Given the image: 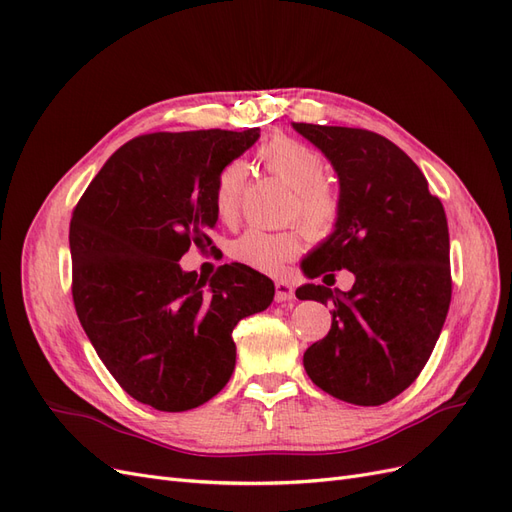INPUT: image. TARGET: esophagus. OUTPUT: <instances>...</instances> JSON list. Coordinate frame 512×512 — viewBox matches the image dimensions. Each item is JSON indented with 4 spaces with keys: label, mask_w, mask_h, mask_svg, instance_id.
I'll use <instances>...</instances> for the list:
<instances>
[{
    "label": "esophagus",
    "mask_w": 512,
    "mask_h": 512,
    "mask_svg": "<svg viewBox=\"0 0 512 512\" xmlns=\"http://www.w3.org/2000/svg\"><path fill=\"white\" fill-rule=\"evenodd\" d=\"M294 297V288L292 284L284 282V280H277L275 282V301L277 303H284V301H290Z\"/></svg>",
    "instance_id": "1"
}]
</instances>
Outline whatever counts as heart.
Masks as SVG:
<instances>
[{
    "label": "heart",
    "mask_w": 512,
    "mask_h": 512,
    "mask_svg": "<svg viewBox=\"0 0 512 512\" xmlns=\"http://www.w3.org/2000/svg\"><path fill=\"white\" fill-rule=\"evenodd\" d=\"M258 160L262 168L284 181L294 192L290 213L305 226L309 235L322 239L335 228L339 218V194L333 183L324 179V160L316 149L277 134L258 147ZM245 168L239 162H228L215 179L213 205L222 220L237 215L243 192ZM303 235L299 230L267 232L252 228L232 243L230 254L247 267L260 271H280L284 262L301 252Z\"/></svg>",
    "instance_id": "heart-1"
}]
</instances>
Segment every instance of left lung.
Returning a JSON list of instances; mask_svg holds the SVG:
<instances>
[{
  "mask_svg": "<svg viewBox=\"0 0 512 512\" xmlns=\"http://www.w3.org/2000/svg\"><path fill=\"white\" fill-rule=\"evenodd\" d=\"M339 179V218L303 273L348 269V292L305 284L299 299L333 305L331 331L303 354L307 376L354 406H380L418 378L451 305L446 213L389 138L361 128L292 123Z\"/></svg>",
  "mask_w": 512,
  "mask_h": 512,
  "instance_id": "8db88e82",
  "label": "left lung"
}]
</instances>
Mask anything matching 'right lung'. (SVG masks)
<instances>
[{"label": "right lung", "instance_id": "obj_1", "mask_svg": "<svg viewBox=\"0 0 512 512\" xmlns=\"http://www.w3.org/2000/svg\"><path fill=\"white\" fill-rule=\"evenodd\" d=\"M260 128L136 136L81 196L70 222L72 299L91 346L130 397L162 412L203 406L235 371L232 329L267 309L275 286L252 267L211 280L179 260L211 245L213 185Z\"/></svg>", "mask_w": 512, "mask_h": 512}]
</instances>
